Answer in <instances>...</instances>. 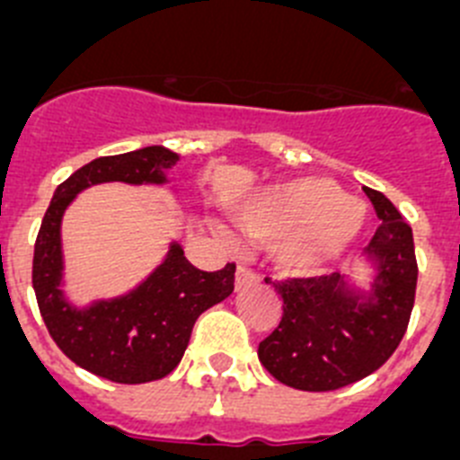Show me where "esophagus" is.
<instances>
[{
  "mask_svg": "<svg viewBox=\"0 0 460 460\" xmlns=\"http://www.w3.org/2000/svg\"><path fill=\"white\" fill-rule=\"evenodd\" d=\"M259 281V275H254V272L247 270V268L240 266L238 270H235V291H245V288L256 287Z\"/></svg>",
  "mask_w": 460,
  "mask_h": 460,
  "instance_id": "esophagus-1",
  "label": "esophagus"
}]
</instances>
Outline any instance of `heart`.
<instances>
[{
  "label": "heart",
  "mask_w": 460,
  "mask_h": 460,
  "mask_svg": "<svg viewBox=\"0 0 460 460\" xmlns=\"http://www.w3.org/2000/svg\"><path fill=\"white\" fill-rule=\"evenodd\" d=\"M235 225L254 243H270L281 275L316 277L353 250L367 208L325 176H297L247 197L235 208Z\"/></svg>",
  "instance_id": "obj_1"
}]
</instances>
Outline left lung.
Wrapping results in <instances>:
<instances>
[{"instance_id":"obj_1","label":"left lung","mask_w":460,"mask_h":460,"mask_svg":"<svg viewBox=\"0 0 460 460\" xmlns=\"http://www.w3.org/2000/svg\"><path fill=\"white\" fill-rule=\"evenodd\" d=\"M364 194L383 222L364 250L369 279L359 284L353 275L334 272L272 284L284 314L275 332L259 343V359L296 390H339L374 374L411 321L417 287L412 229L383 192L364 188Z\"/></svg>"}]
</instances>
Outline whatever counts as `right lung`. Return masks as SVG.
<instances>
[{
    "label": "right lung",
    "mask_w": 460,
    "mask_h": 460,
    "mask_svg": "<svg viewBox=\"0 0 460 460\" xmlns=\"http://www.w3.org/2000/svg\"><path fill=\"white\" fill-rule=\"evenodd\" d=\"M179 160V153L167 146L91 160L55 190L36 238L34 291L48 332L77 367L114 383L137 385L172 374L188 349L197 318L234 293L235 266L197 270L185 259L183 245L172 240L163 261L137 287L77 305L64 291L61 222L86 188L101 183L160 188L172 183L167 173Z\"/></svg>",
    "instance_id": "right-lung-1"
}]
</instances>
